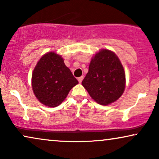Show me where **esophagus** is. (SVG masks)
<instances>
[{
	"instance_id": "34e87169",
	"label": "esophagus",
	"mask_w": 159,
	"mask_h": 159,
	"mask_svg": "<svg viewBox=\"0 0 159 159\" xmlns=\"http://www.w3.org/2000/svg\"><path fill=\"white\" fill-rule=\"evenodd\" d=\"M83 78H84L83 76H82V77H80L78 78V81H79L80 83H81L82 81V80H83Z\"/></svg>"
}]
</instances>
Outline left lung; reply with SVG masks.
I'll return each instance as SVG.
<instances>
[{"mask_svg":"<svg viewBox=\"0 0 159 159\" xmlns=\"http://www.w3.org/2000/svg\"><path fill=\"white\" fill-rule=\"evenodd\" d=\"M82 84L98 104L107 106L116 101L125 91L126 78L116 53L104 48L97 52L92 57Z\"/></svg>","mask_w":159,"mask_h":159,"instance_id":"1","label":"left lung"}]
</instances>
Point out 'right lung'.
<instances>
[{
	"label": "right lung",
	"instance_id": "1",
	"mask_svg": "<svg viewBox=\"0 0 159 159\" xmlns=\"http://www.w3.org/2000/svg\"><path fill=\"white\" fill-rule=\"evenodd\" d=\"M78 81L54 51L44 54L32 74V87L35 97L43 105L56 107L64 101Z\"/></svg>",
	"mask_w": 159,
	"mask_h": 159
}]
</instances>
